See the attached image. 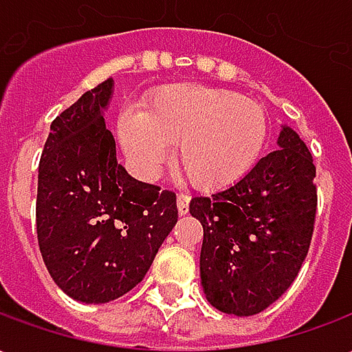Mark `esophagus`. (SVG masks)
<instances>
[{"label": "esophagus", "instance_id": "esophagus-1", "mask_svg": "<svg viewBox=\"0 0 352 352\" xmlns=\"http://www.w3.org/2000/svg\"><path fill=\"white\" fill-rule=\"evenodd\" d=\"M188 207H190V196H188V194H179V196H177V209H179V214L188 213Z\"/></svg>", "mask_w": 352, "mask_h": 352}]
</instances>
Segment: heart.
I'll return each mask as SVG.
<instances>
[{"mask_svg": "<svg viewBox=\"0 0 352 352\" xmlns=\"http://www.w3.org/2000/svg\"><path fill=\"white\" fill-rule=\"evenodd\" d=\"M267 131L265 109L256 100L192 82L156 88L141 113L126 109L116 118V138L139 177L153 179L169 145H177L181 173L204 190L243 179L258 162Z\"/></svg>", "mask_w": 352, "mask_h": 352, "instance_id": "heart-1", "label": "heart"}]
</instances>
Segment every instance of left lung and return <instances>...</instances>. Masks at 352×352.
<instances>
[{"instance_id":"1","label":"left lung","mask_w":352,"mask_h":352,"mask_svg":"<svg viewBox=\"0 0 352 352\" xmlns=\"http://www.w3.org/2000/svg\"><path fill=\"white\" fill-rule=\"evenodd\" d=\"M277 143L280 148L234 186L190 201L192 217L204 226V292L228 315L251 317L279 300L309 251L317 169L292 128L283 126Z\"/></svg>"}]
</instances>
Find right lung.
Instances as JSON below:
<instances>
[{
  "mask_svg": "<svg viewBox=\"0 0 352 352\" xmlns=\"http://www.w3.org/2000/svg\"><path fill=\"white\" fill-rule=\"evenodd\" d=\"M113 79L52 120L37 181V241L50 277L73 300L107 303L148 272L179 217L177 196L116 162L103 109Z\"/></svg>",
  "mask_w": 352,
  "mask_h": 352,
  "instance_id": "1",
  "label": "right lung"
}]
</instances>
